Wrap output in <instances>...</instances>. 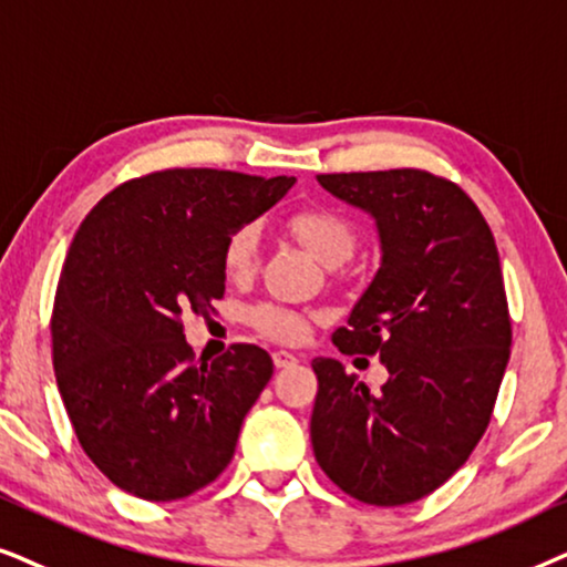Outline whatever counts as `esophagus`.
I'll return each instance as SVG.
<instances>
[{
  "mask_svg": "<svg viewBox=\"0 0 567 567\" xmlns=\"http://www.w3.org/2000/svg\"><path fill=\"white\" fill-rule=\"evenodd\" d=\"M271 360H275V368H290L298 362V354H292L288 350H277L275 354H271Z\"/></svg>",
  "mask_w": 567,
  "mask_h": 567,
  "instance_id": "obj_1",
  "label": "esophagus"
}]
</instances>
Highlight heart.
<instances>
[{"instance_id": "heart-1", "label": "heart", "mask_w": 567, "mask_h": 567, "mask_svg": "<svg viewBox=\"0 0 567 567\" xmlns=\"http://www.w3.org/2000/svg\"><path fill=\"white\" fill-rule=\"evenodd\" d=\"M290 228L300 238V244H303L316 259L329 264V267H337V264L347 261L354 254V248H358V233H354L352 223L347 220L344 215L334 213V209H300V213L290 220ZM259 225H238L223 246V267L236 279L251 277L256 267H259ZM248 321H251L261 334L282 339V342H292V339L303 334V319H300L296 311H288V308H279L271 303L256 306L254 311L248 313Z\"/></svg>"}]
</instances>
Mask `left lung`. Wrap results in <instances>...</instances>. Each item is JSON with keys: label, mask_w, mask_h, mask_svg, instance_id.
Masks as SVG:
<instances>
[{"label": "left lung", "mask_w": 567, "mask_h": 567, "mask_svg": "<svg viewBox=\"0 0 567 567\" xmlns=\"http://www.w3.org/2000/svg\"><path fill=\"white\" fill-rule=\"evenodd\" d=\"M375 220L381 267L331 334L342 354H375L381 394L316 358V462L339 489L371 505L433 493L480 443L511 358L501 256L477 205L427 171L316 176Z\"/></svg>", "instance_id": "obj_1"}]
</instances>
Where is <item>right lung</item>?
Returning <instances> with one entry per match:
<instances>
[{
  "label": "right lung",
  "mask_w": 567,
  "mask_h": 567,
  "mask_svg": "<svg viewBox=\"0 0 567 567\" xmlns=\"http://www.w3.org/2000/svg\"><path fill=\"white\" fill-rule=\"evenodd\" d=\"M292 184L157 171L113 188L82 220L51 313L54 373L82 451L116 487L178 501L230 464L275 365L256 344L196 365L181 316L215 311L225 240Z\"/></svg>",
  "instance_id": "obj_1"
}]
</instances>
